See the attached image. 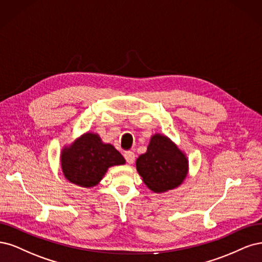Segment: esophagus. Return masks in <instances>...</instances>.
Masks as SVG:
<instances>
[{"mask_svg": "<svg viewBox=\"0 0 262 262\" xmlns=\"http://www.w3.org/2000/svg\"><path fill=\"white\" fill-rule=\"evenodd\" d=\"M124 158L126 160V162H127L128 164H132L135 161V154L132 152V151H126V152L124 154Z\"/></svg>", "mask_w": 262, "mask_h": 262, "instance_id": "1", "label": "esophagus"}]
</instances>
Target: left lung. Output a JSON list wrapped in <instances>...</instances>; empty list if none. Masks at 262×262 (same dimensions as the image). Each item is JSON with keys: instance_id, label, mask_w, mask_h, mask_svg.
<instances>
[{"instance_id": "8db88e82", "label": "left lung", "mask_w": 262, "mask_h": 262, "mask_svg": "<svg viewBox=\"0 0 262 262\" xmlns=\"http://www.w3.org/2000/svg\"><path fill=\"white\" fill-rule=\"evenodd\" d=\"M136 168L147 187L157 193L179 187L188 173V160L164 135L150 139L147 152L138 157Z\"/></svg>"}]
</instances>
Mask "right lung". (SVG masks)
Masks as SVG:
<instances>
[{
	"label": "right lung",
	"instance_id": "add662e5",
	"mask_svg": "<svg viewBox=\"0 0 262 262\" xmlns=\"http://www.w3.org/2000/svg\"><path fill=\"white\" fill-rule=\"evenodd\" d=\"M125 163V159L99 135L86 133L61 154V166L66 180L81 187H94L102 180L107 168Z\"/></svg>",
	"mask_w": 262,
	"mask_h": 262
}]
</instances>
